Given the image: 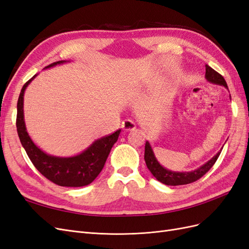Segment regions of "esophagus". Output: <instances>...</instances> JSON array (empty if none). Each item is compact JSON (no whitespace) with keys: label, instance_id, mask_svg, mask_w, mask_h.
Returning a JSON list of instances; mask_svg holds the SVG:
<instances>
[{"label":"esophagus","instance_id":"34e87169","mask_svg":"<svg viewBox=\"0 0 249 249\" xmlns=\"http://www.w3.org/2000/svg\"><path fill=\"white\" fill-rule=\"evenodd\" d=\"M122 127L124 131H132V130L135 129V127H136V124H135L133 120L125 119V120H124L123 124H122Z\"/></svg>","mask_w":249,"mask_h":249}]
</instances>
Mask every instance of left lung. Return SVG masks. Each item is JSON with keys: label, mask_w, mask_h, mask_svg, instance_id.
<instances>
[{"label": "left lung", "mask_w": 249, "mask_h": 249, "mask_svg": "<svg viewBox=\"0 0 249 249\" xmlns=\"http://www.w3.org/2000/svg\"><path fill=\"white\" fill-rule=\"evenodd\" d=\"M206 79L209 82L213 83V84L221 85V86H224L225 88H228V84L227 82H225L224 78L220 73H218L209 65H206ZM220 153L221 150L220 152H218L212 159L209 160L206 164H203L202 166H200L197 169L189 171V172H177V171H171L164 168L162 165L157 161L155 154L152 149V146H150L149 142L146 141L144 160H145L147 168L149 169L150 172H152V175L159 180V182L168 186H178V185H187V184L193 183L195 180H197L201 177L205 176L206 173L212 168V166L217 161L218 157H219Z\"/></svg>", "instance_id": "8db88e82"}]
</instances>
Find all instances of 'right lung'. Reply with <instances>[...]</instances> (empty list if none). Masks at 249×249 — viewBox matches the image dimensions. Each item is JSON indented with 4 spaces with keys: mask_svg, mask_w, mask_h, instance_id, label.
I'll list each match as a JSON object with an SVG mask.
<instances>
[{
    "mask_svg": "<svg viewBox=\"0 0 249 249\" xmlns=\"http://www.w3.org/2000/svg\"><path fill=\"white\" fill-rule=\"evenodd\" d=\"M64 62L66 61L54 62L46 66V69ZM35 77L36 74L22 86L18 101L17 129L21 145L24 146L36 169L51 182L62 187H82L89 185L104 168L110 150L118 139L120 130L95 140L84 152L73 157H55L42 152L30 138L24 119V93L27 86Z\"/></svg>",
    "mask_w": 249,
    "mask_h": 249,
    "instance_id": "1",
    "label": "right lung"
}]
</instances>
